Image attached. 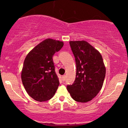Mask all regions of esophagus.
<instances>
[{
    "label": "esophagus",
    "mask_w": 128,
    "mask_h": 128,
    "mask_svg": "<svg viewBox=\"0 0 128 128\" xmlns=\"http://www.w3.org/2000/svg\"><path fill=\"white\" fill-rule=\"evenodd\" d=\"M66 75H64V76H62V80L63 81H65L66 80Z\"/></svg>",
    "instance_id": "esophagus-1"
}]
</instances>
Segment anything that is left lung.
I'll list each match as a JSON object with an SVG mask.
<instances>
[{
  "instance_id": "1",
  "label": "left lung",
  "mask_w": 128,
  "mask_h": 128,
  "mask_svg": "<svg viewBox=\"0 0 128 128\" xmlns=\"http://www.w3.org/2000/svg\"><path fill=\"white\" fill-rule=\"evenodd\" d=\"M75 58L76 73L74 82L67 86L72 98L80 102L90 101L102 88L106 69L100 53L85 41H70Z\"/></svg>"
}]
</instances>
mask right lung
<instances>
[{"label":"right lung","mask_w":128,"mask_h":128,"mask_svg":"<svg viewBox=\"0 0 128 128\" xmlns=\"http://www.w3.org/2000/svg\"><path fill=\"white\" fill-rule=\"evenodd\" d=\"M64 46L62 41L45 40L28 54L22 72L26 92L35 100L42 102L54 97L59 84L52 57Z\"/></svg>","instance_id":"add662e5"}]
</instances>
